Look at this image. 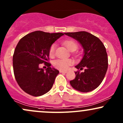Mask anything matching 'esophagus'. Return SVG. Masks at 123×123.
Wrapping results in <instances>:
<instances>
[{
  "label": "esophagus",
  "instance_id": "1",
  "mask_svg": "<svg viewBox=\"0 0 123 123\" xmlns=\"http://www.w3.org/2000/svg\"><path fill=\"white\" fill-rule=\"evenodd\" d=\"M60 73H67V70H60Z\"/></svg>",
  "mask_w": 123,
  "mask_h": 123
}]
</instances>
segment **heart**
Returning <instances> with one entry per match:
<instances>
[{"instance_id":"obj_1","label":"heart","mask_w":123,"mask_h":123,"mask_svg":"<svg viewBox=\"0 0 123 123\" xmlns=\"http://www.w3.org/2000/svg\"><path fill=\"white\" fill-rule=\"evenodd\" d=\"M63 44L67 48L68 50L70 51H74L78 48V45L74 40H67L63 42ZM55 51V45L52 44L49 49V55L50 57H53L54 55ZM72 63V60L69 59H57L53 61V66L55 68L60 70H66L68 69L69 66Z\"/></svg>"}]
</instances>
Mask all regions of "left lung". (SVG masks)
<instances>
[{"instance_id": "1", "label": "left lung", "mask_w": 123, "mask_h": 123, "mask_svg": "<svg viewBox=\"0 0 123 123\" xmlns=\"http://www.w3.org/2000/svg\"><path fill=\"white\" fill-rule=\"evenodd\" d=\"M65 34L76 39L84 49V56L75 67L76 77L70 81L72 87L80 92H87L97 88L104 80L108 67L106 48L100 39L85 31ZM85 68V72L80 70Z\"/></svg>"}]
</instances>
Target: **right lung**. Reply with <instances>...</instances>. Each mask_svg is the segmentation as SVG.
Returning a JSON list of instances; mask_svg holds the SVG:
<instances>
[{
  "mask_svg": "<svg viewBox=\"0 0 123 123\" xmlns=\"http://www.w3.org/2000/svg\"><path fill=\"white\" fill-rule=\"evenodd\" d=\"M62 33H48L35 31L25 35L19 41L12 57L14 74L21 88L34 97L49 92L53 87L59 71L50 67L49 49ZM44 63L48 68H39Z\"/></svg>",
  "mask_w": 123,
  "mask_h": 123,
  "instance_id": "add662e5",
  "label": "right lung"
}]
</instances>
